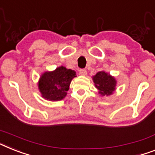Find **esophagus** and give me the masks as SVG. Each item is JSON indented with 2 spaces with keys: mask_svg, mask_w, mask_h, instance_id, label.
I'll return each instance as SVG.
<instances>
[{
  "mask_svg": "<svg viewBox=\"0 0 155 155\" xmlns=\"http://www.w3.org/2000/svg\"><path fill=\"white\" fill-rule=\"evenodd\" d=\"M79 73H80V75L85 76V75H87V70H85V69H80V71H79Z\"/></svg>",
  "mask_w": 155,
  "mask_h": 155,
  "instance_id": "obj_1",
  "label": "esophagus"
}]
</instances>
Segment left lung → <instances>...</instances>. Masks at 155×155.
<instances>
[{
  "label": "left lung",
  "mask_w": 155,
  "mask_h": 155,
  "mask_svg": "<svg viewBox=\"0 0 155 155\" xmlns=\"http://www.w3.org/2000/svg\"><path fill=\"white\" fill-rule=\"evenodd\" d=\"M95 87L101 96H109L114 93L116 89L117 81L115 78L104 71H99L92 76Z\"/></svg>",
  "instance_id": "left-lung-1"
}]
</instances>
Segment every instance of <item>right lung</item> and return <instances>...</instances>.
Listing matches in <instances>:
<instances>
[{
    "instance_id": "add662e5",
    "label": "right lung",
    "mask_w": 155,
    "mask_h": 155,
    "mask_svg": "<svg viewBox=\"0 0 155 155\" xmlns=\"http://www.w3.org/2000/svg\"><path fill=\"white\" fill-rule=\"evenodd\" d=\"M76 77L74 70L60 66L54 71H45L39 79L38 89L41 96L49 101H59L64 99L73 78Z\"/></svg>"
}]
</instances>
